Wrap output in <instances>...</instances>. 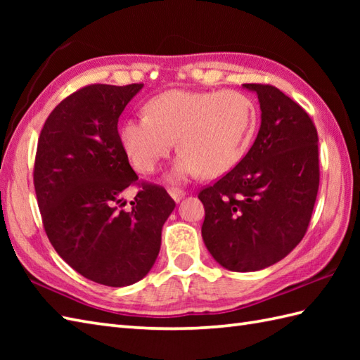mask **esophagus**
I'll list each match as a JSON object with an SVG mask.
<instances>
[{
  "instance_id": "esophagus-1",
  "label": "esophagus",
  "mask_w": 360,
  "mask_h": 360,
  "mask_svg": "<svg viewBox=\"0 0 360 360\" xmlns=\"http://www.w3.org/2000/svg\"><path fill=\"white\" fill-rule=\"evenodd\" d=\"M168 193H170V196L173 198L176 202H179L182 198L186 196V192H184V190H181V188H170V190H168Z\"/></svg>"
}]
</instances>
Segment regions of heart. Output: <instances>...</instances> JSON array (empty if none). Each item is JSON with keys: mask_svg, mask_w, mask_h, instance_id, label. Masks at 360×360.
<instances>
[{"mask_svg": "<svg viewBox=\"0 0 360 360\" xmlns=\"http://www.w3.org/2000/svg\"><path fill=\"white\" fill-rule=\"evenodd\" d=\"M145 112L122 122V147L137 172L153 173L178 142L181 150L173 178L202 173L218 178L248 155L257 131L255 102L240 91H184L160 93Z\"/></svg>", "mask_w": 360, "mask_h": 360, "instance_id": "obj_1", "label": "heart"}]
</instances>
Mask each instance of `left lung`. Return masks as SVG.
I'll return each mask as SVG.
<instances>
[{
	"label": "left lung",
	"instance_id": "left-lung-1",
	"mask_svg": "<svg viewBox=\"0 0 360 360\" xmlns=\"http://www.w3.org/2000/svg\"><path fill=\"white\" fill-rule=\"evenodd\" d=\"M262 108L255 142L233 170L198 198L202 240L229 271H259L285 258L308 231L319 192V136L309 114L278 88L244 83Z\"/></svg>",
	"mask_w": 360,
	"mask_h": 360
}]
</instances>
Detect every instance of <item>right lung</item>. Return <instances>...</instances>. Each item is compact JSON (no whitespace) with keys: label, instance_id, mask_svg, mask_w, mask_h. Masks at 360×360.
I'll return each instance as SVG.
<instances>
[{"label":"right lung","instance_id":"add662e5","mask_svg":"<svg viewBox=\"0 0 360 360\" xmlns=\"http://www.w3.org/2000/svg\"><path fill=\"white\" fill-rule=\"evenodd\" d=\"M142 86L94 83L68 96L44 122L34 164L38 209L53 249L85 278L112 288L148 274L176 205L164 187L139 181L119 137L120 114ZM131 185L141 190L125 208Z\"/></svg>","mask_w":360,"mask_h":360}]
</instances>
